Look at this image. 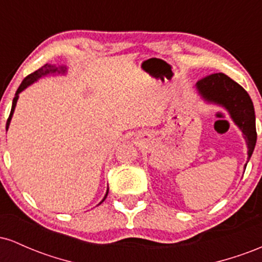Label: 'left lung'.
Returning <instances> with one entry per match:
<instances>
[{"label": "left lung", "mask_w": 262, "mask_h": 262, "mask_svg": "<svg viewBox=\"0 0 262 262\" xmlns=\"http://www.w3.org/2000/svg\"><path fill=\"white\" fill-rule=\"evenodd\" d=\"M197 90L207 102L219 104L229 112L231 119L244 134L248 145V161L250 160L257 134L254 104L249 93L239 83L222 73L203 77L197 82Z\"/></svg>", "instance_id": "left-lung-1"}]
</instances>
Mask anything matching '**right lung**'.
<instances>
[{
	"label": "right lung",
	"instance_id": "right-lung-1",
	"mask_svg": "<svg viewBox=\"0 0 262 262\" xmlns=\"http://www.w3.org/2000/svg\"><path fill=\"white\" fill-rule=\"evenodd\" d=\"M66 71V68L65 66H55V65H49V64H45L44 66H41L40 69H38L37 71H34V73H32L31 75H28V76L26 77L25 80L22 81V83H20L19 87H18L17 92H16V96H14L13 98V102H12V108H11V113H10V117H8L7 119V123H6V129H8V127H10V122L12 119V116H13V112H14V108H16V104H17V100H18V95H19L20 92L23 91V90L27 89L29 85H32L34 81H37L38 79H40L41 76H45V75L48 74H65ZM108 194V189L106 192V196L103 197V200L101 201V203L103 202L104 200H106ZM100 203V204H101Z\"/></svg>",
	"mask_w": 262,
	"mask_h": 262
}]
</instances>
